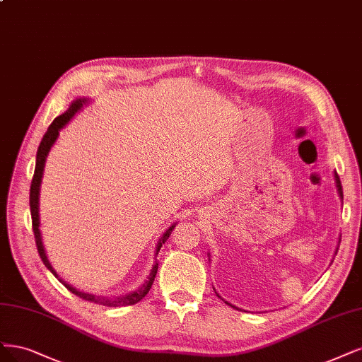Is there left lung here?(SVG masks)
Returning a JSON list of instances; mask_svg holds the SVG:
<instances>
[{
    "mask_svg": "<svg viewBox=\"0 0 362 362\" xmlns=\"http://www.w3.org/2000/svg\"><path fill=\"white\" fill-rule=\"evenodd\" d=\"M335 182H337V189H339V194H340V197L343 199V187H341V181H340V178H339V175L337 173H335ZM218 296V295H217ZM230 305V304H229ZM233 307V305H232Z\"/></svg>",
    "mask_w": 362,
    "mask_h": 362,
    "instance_id": "left-lung-1",
    "label": "left lung"
}]
</instances>
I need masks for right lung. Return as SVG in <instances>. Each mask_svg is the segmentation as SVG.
<instances>
[{"label":"right lung","mask_w":362,"mask_h":362,"mask_svg":"<svg viewBox=\"0 0 362 362\" xmlns=\"http://www.w3.org/2000/svg\"><path fill=\"white\" fill-rule=\"evenodd\" d=\"M82 103H85V100H76L73 102L71 106L64 112V114L57 117L54 119V122L49 126L47 132L45 133L43 139L39 145V149H37V158H35V169H34V177H33V181H31V189H30V209H31V220H33V232H34V238H35V245H37V250H39V255L43 260L45 267L51 271L55 277L57 272L54 271V268L51 267V264H49V260L46 257V253H45V248H43V244H42V236H40V230H39V192H40V182H42V177H43V168H45V161H46V157H47V153L49 149H51V146L54 145V142L57 141L58 138V133H59V129L62 126H66V124L70 121V118L76 114V112L82 107ZM173 228H175V224L173 226H170L165 233L163 236H161V240L157 245V255L160 252L161 245H163L166 243V240L170 236ZM157 268L158 265L156 264L151 274H149V279L145 281V284L142 286V288H139L138 291H134L132 293H127V295H122V296H118V298H105V296H94L91 293H83V292H79L74 288H71L70 284L64 283L62 280H59L62 284L66 286V288L74 293L76 296L82 298V300L85 301H90V303H95L98 305H106V307H122V305H133L136 303H139L142 298L149 292V289H151V286L154 283V279H156V274H157Z\"/></svg>","instance_id":"obj_1"}]
</instances>
